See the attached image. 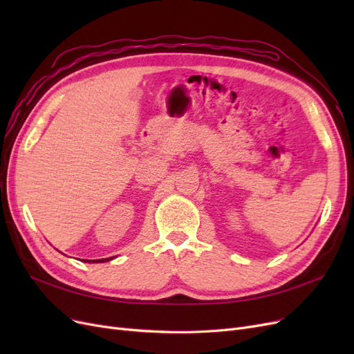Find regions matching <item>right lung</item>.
Segmentation results:
<instances>
[{
    "label": "right lung",
    "mask_w": 354,
    "mask_h": 354,
    "mask_svg": "<svg viewBox=\"0 0 354 354\" xmlns=\"http://www.w3.org/2000/svg\"><path fill=\"white\" fill-rule=\"evenodd\" d=\"M115 257H109V259H100V260H82L84 263H106V261H111L113 260Z\"/></svg>",
    "instance_id": "obj_1"
}]
</instances>
